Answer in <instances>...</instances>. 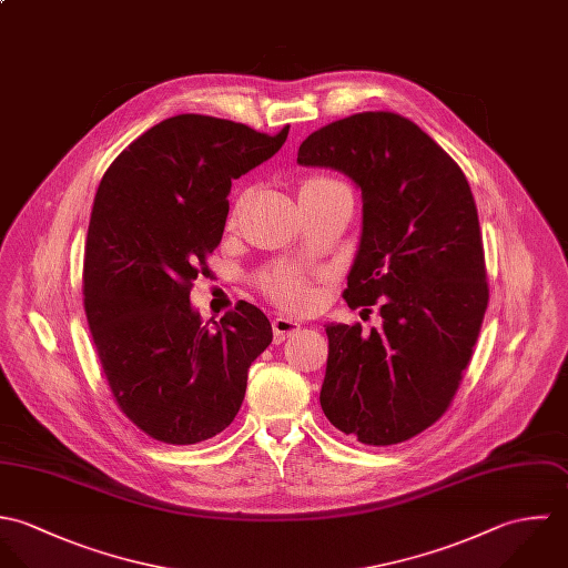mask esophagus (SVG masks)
<instances>
[{"mask_svg": "<svg viewBox=\"0 0 568 568\" xmlns=\"http://www.w3.org/2000/svg\"><path fill=\"white\" fill-rule=\"evenodd\" d=\"M272 329H274V341L283 342L285 338H290V336H294L298 329H301V325L296 323V321H292V318H276L274 323H272Z\"/></svg>", "mask_w": 568, "mask_h": 568, "instance_id": "1", "label": "esophagus"}]
</instances>
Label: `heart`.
Listing matches in <instances>:
<instances>
[{
    "label": "heart",
    "instance_id": "obj_1",
    "mask_svg": "<svg viewBox=\"0 0 568 568\" xmlns=\"http://www.w3.org/2000/svg\"><path fill=\"white\" fill-rule=\"evenodd\" d=\"M334 184H341V182L327 180V178H312L303 184L301 191H314V189H325V186H334ZM265 290L278 305L294 310V312L307 310L314 303V292H312L307 278L301 276L298 272L283 270V272L270 276L265 281Z\"/></svg>",
    "mask_w": 568,
    "mask_h": 568
}]
</instances>
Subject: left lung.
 Instances as JSON below:
<instances>
[{"label":"left lung","instance_id":"1","mask_svg":"<svg viewBox=\"0 0 568 568\" xmlns=\"http://www.w3.org/2000/svg\"><path fill=\"white\" fill-rule=\"evenodd\" d=\"M301 166L346 175L362 193V232L342 292L379 305L382 327L325 325L321 406L366 446L402 444L450 406L487 310L476 204L453 158L390 112L336 120L298 149Z\"/></svg>","mask_w":568,"mask_h":568}]
</instances>
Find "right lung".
Listing matches in <instances>:
<instances>
[{
  "label": "right lung",
  "mask_w": 568,
  "mask_h": 568,
  "mask_svg": "<svg viewBox=\"0 0 568 568\" xmlns=\"http://www.w3.org/2000/svg\"><path fill=\"white\" fill-rule=\"evenodd\" d=\"M287 131L173 115L133 140L101 180L85 314L118 406L158 442L191 446L227 428L250 364L272 342L270 321L245 301L204 325L191 285L222 241L232 180L270 160Z\"/></svg>",
  "instance_id": "right-lung-1"
}]
</instances>
